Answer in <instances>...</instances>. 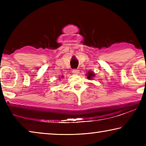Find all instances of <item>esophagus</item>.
<instances>
[{"instance_id": "1", "label": "esophagus", "mask_w": 146, "mask_h": 146, "mask_svg": "<svg viewBox=\"0 0 146 146\" xmlns=\"http://www.w3.org/2000/svg\"><path fill=\"white\" fill-rule=\"evenodd\" d=\"M78 72H79V70H77V69H73V70H72V73L73 74H75V75H77Z\"/></svg>"}]
</instances>
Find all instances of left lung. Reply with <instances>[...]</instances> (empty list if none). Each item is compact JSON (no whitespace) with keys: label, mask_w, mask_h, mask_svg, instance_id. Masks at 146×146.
<instances>
[{"label":"left lung","mask_w":146,"mask_h":146,"mask_svg":"<svg viewBox=\"0 0 146 146\" xmlns=\"http://www.w3.org/2000/svg\"><path fill=\"white\" fill-rule=\"evenodd\" d=\"M87 75H88V79H91V78H92V76H95V75H94L93 73L91 72V71H89L88 74H87Z\"/></svg>","instance_id":"1"}]
</instances>
